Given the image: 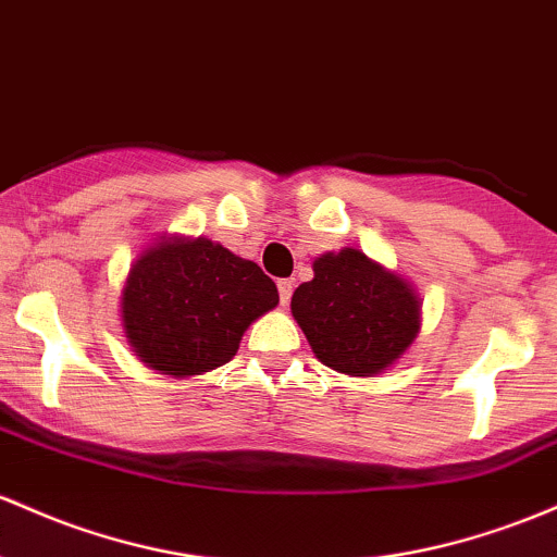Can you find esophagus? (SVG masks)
<instances>
[{"label": "esophagus", "instance_id": "obj_1", "mask_svg": "<svg viewBox=\"0 0 557 557\" xmlns=\"http://www.w3.org/2000/svg\"><path fill=\"white\" fill-rule=\"evenodd\" d=\"M293 288H296V283H293V280H280V283H277V290H280V301H283V307H285V304L290 301V296H293Z\"/></svg>", "mask_w": 557, "mask_h": 557}]
</instances>
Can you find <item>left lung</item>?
Here are the masks:
<instances>
[{"instance_id":"1","label":"left lung","mask_w":557,"mask_h":557,"mask_svg":"<svg viewBox=\"0 0 557 557\" xmlns=\"http://www.w3.org/2000/svg\"><path fill=\"white\" fill-rule=\"evenodd\" d=\"M290 309L317 359L348 375L383 372L420 330L412 288L354 248L320 256Z\"/></svg>"}]
</instances>
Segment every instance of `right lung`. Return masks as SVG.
I'll return each instance as SVG.
<instances>
[{
	"label": "right lung",
	"mask_w": 557,
	"mask_h": 557,
	"mask_svg": "<svg viewBox=\"0 0 557 557\" xmlns=\"http://www.w3.org/2000/svg\"><path fill=\"white\" fill-rule=\"evenodd\" d=\"M277 301L259 264L198 237L163 240L137 259L121 309L137 357L185 377L227 364L246 327Z\"/></svg>",
	"instance_id": "right-lung-1"
}]
</instances>
